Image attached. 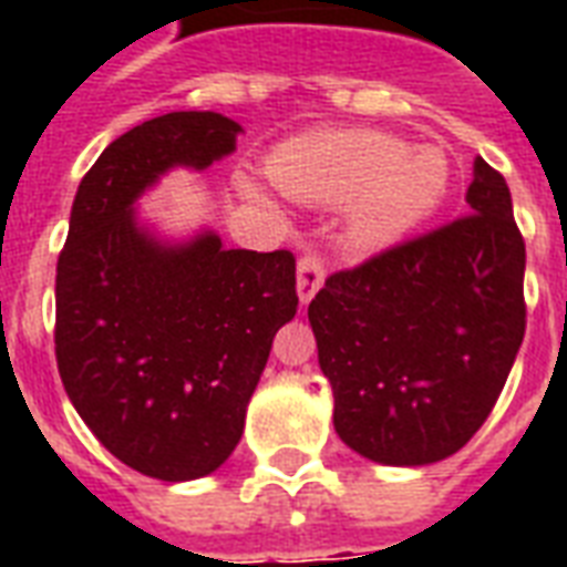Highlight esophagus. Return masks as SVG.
Returning a JSON list of instances; mask_svg holds the SVG:
<instances>
[{
	"mask_svg": "<svg viewBox=\"0 0 567 567\" xmlns=\"http://www.w3.org/2000/svg\"><path fill=\"white\" fill-rule=\"evenodd\" d=\"M320 288H323V265H320V258L302 256L297 261V293H300V306H309Z\"/></svg>",
	"mask_w": 567,
	"mask_h": 567,
	"instance_id": "esophagus-1",
	"label": "esophagus"
}]
</instances>
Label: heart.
<instances>
[{
  "mask_svg": "<svg viewBox=\"0 0 567 567\" xmlns=\"http://www.w3.org/2000/svg\"><path fill=\"white\" fill-rule=\"evenodd\" d=\"M267 176L297 203L344 208V238L355 249L405 238L450 194V162L441 146H409L373 128H318L291 137L267 158ZM238 185L252 199L265 196L249 176Z\"/></svg>",
  "mask_w": 567,
  "mask_h": 567,
  "instance_id": "heart-1",
  "label": "heart"
}]
</instances>
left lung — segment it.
I'll return each instance as SVG.
<instances>
[{"instance_id":"left-lung-1","label":"left lung","mask_w":567,"mask_h":567,"mask_svg":"<svg viewBox=\"0 0 567 567\" xmlns=\"http://www.w3.org/2000/svg\"><path fill=\"white\" fill-rule=\"evenodd\" d=\"M471 212L329 276L309 306L338 439L421 467L453 456L497 403L524 341V238L509 185L483 158Z\"/></svg>"}]
</instances>
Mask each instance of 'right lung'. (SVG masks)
Wrapping results in <instances>:
<instances>
[{
	"mask_svg": "<svg viewBox=\"0 0 567 567\" xmlns=\"http://www.w3.org/2000/svg\"><path fill=\"white\" fill-rule=\"evenodd\" d=\"M240 132L217 111H173L120 135L75 190L58 258L66 396L111 456L164 483L231 456L274 336L297 315L288 249H226L208 226L176 238L141 214L167 173L208 171Z\"/></svg>",
	"mask_w": 567,
	"mask_h": 567,
	"instance_id": "add662e5",
	"label": "right lung"
}]
</instances>
